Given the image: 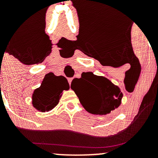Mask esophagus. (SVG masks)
Listing matches in <instances>:
<instances>
[{"label":"esophagus","mask_w":158,"mask_h":158,"mask_svg":"<svg viewBox=\"0 0 158 158\" xmlns=\"http://www.w3.org/2000/svg\"><path fill=\"white\" fill-rule=\"evenodd\" d=\"M72 79H73V78H69V79H68L69 85H70V83H71V81H72Z\"/></svg>","instance_id":"34e87169"}]
</instances>
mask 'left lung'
<instances>
[{"label": "left lung", "instance_id": "left-lung-1", "mask_svg": "<svg viewBox=\"0 0 158 158\" xmlns=\"http://www.w3.org/2000/svg\"><path fill=\"white\" fill-rule=\"evenodd\" d=\"M72 88L87 111L93 114H106L120 104L123 94L119 88L103 77L91 72L81 73L71 82Z\"/></svg>", "mask_w": 158, "mask_h": 158}]
</instances>
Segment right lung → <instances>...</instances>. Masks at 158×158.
<instances>
[{
  "label": "right lung",
  "instance_id": "obj_1",
  "mask_svg": "<svg viewBox=\"0 0 158 158\" xmlns=\"http://www.w3.org/2000/svg\"><path fill=\"white\" fill-rule=\"evenodd\" d=\"M68 89L69 84L64 77L47 74L40 88L34 90L32 105L40 111H49L58 105L62 90Z\"/></svg>",
  "mask_w": 158,
  "mask_h": 158
}]
</instances>
